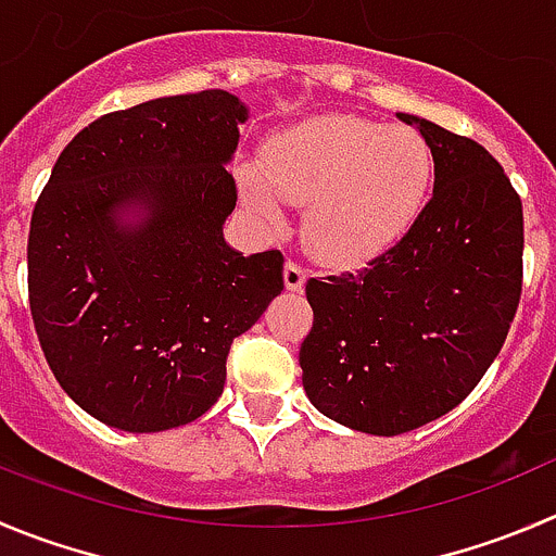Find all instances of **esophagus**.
Returning a JSON list of instances; mask_svg holds the SVG:
<instances>
[{"label":"esophagus","mask_w":556,"mask_h":556,"mask_svg":"<svg viewBox=\"0 0 556 556\" xmlns=\"http://www.w3.org/2000/svg\"><path fill=\"white\" fill-rule=\"evenodd\" d=\"M305 278H308V273H305L298 262L283 264V283H287L289 292H303Z\"/></svg>","instance_id":"esophagus-1"}]
</instances>
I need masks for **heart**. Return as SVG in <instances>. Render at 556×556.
Masks as SVG:
<instances>
[{
  "label": "heart",
  "mask_w": 556,
  "mask_h": 556,
  "mask_svg": "<svg viewBox=\"0 0 556 556\" xmlns=\"http://www.w3.org/2000/svg\"><path fill=\"white\" fill-rule=\"evenodd\" d=\"M433 157L404 125L319 114L275 130L262 166L237 168L240 199L267 229L287 224L283 202L308 204L305 240L332 264H363L390 251L426 207Z\"/></svg>",
  "instance_id": "heart-1"
}]
</instances>
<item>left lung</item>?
I'll return each instance as SVG.
<instances>
[{
    "label": "left lung",
    "mask_w": 556,
    "mask_h": 556,
    "mask_svg": "<svg viewBox=\"0 0 556 556\" xmlns=\"http://www.w3.org/2000/svg\"><path fill=\"white\" fill-rule=\"evenodd\" d=\"M433 193L412 229L357 273L311 278L303 388L330 420L395 437L447 415L505 343L521 298L525 213L500 163L415 114Z\"/></svg>",
    "instance_id": "left-lung-1"
}]
</instances>
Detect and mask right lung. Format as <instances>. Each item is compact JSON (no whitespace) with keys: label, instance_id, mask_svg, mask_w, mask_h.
I'll list each match as a JSON object with an SVG mask.
<instances>
[{"label":"right lung","instance_id":"add662e5","mask_svg":"<svg viewBox=\"0 0 556 556\" xmlns=\"http://www.w3.org/2000/svg\"><path fill=\"white\" fill-rule=\"evenodd\" d=\"M248 105L226 89L94 119L62 150L26 245L29 308L56 382L94 420L155 433L202 417L226 357L283 289L224 224Z\"/></svg>","mask_w":556,"mask_h":556}]
</instances>
